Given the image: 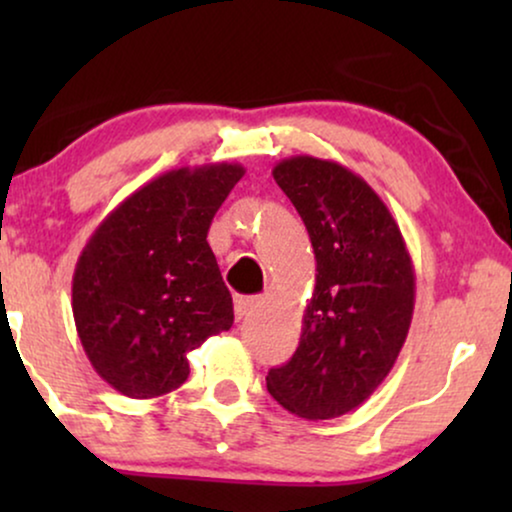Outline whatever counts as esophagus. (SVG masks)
<instances>
[{
	"label": "esophagus",
	"instance_id": "34e87169",
	"mask_svg": "<svg viewBox=\"0 0 512 512\" xmlns=\"http://www.w3.org/2000/svg\"><path fill=\"white\" fill-rule=\"evenodd\" d=\"M256 305H258V300H256V298H249V296H237V298H235V319H237V321L247 319L249 314L256 310Z\"/></svg>",
	"mask_w": 512,
	"mask_h": 512
}]
</instances>
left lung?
I'll use <instances>...</instances> for the list:
<instances>
[{"mask_svg": "<svg viewBox=\"0 0 512 512\" xmlns=\"http://www.w3.org/2000/svg\"><path fill=\"white\" fill-rule=\"evenodd\" d=\"M317 258L296 354L265 382L303 419L347 415L384 382L408 338L415 268L380 195L335 160L291 156L272 170Z\"/></svg>", "mask_w": 512, "mask_h": 512, "instance_id": "1", "label": "left lung"}]
</instances>
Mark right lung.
Returning a JSON list of instances; mask_svg holds the SVG:
<instances>
[{
    "label": "right lung",
    "instance_id": "right-lung-1",
    "mask_svg": "<svg viewBox=\"0 0 512 512\" xmlns=\"http://www.w3.org/2000/svg\"><path fill=\"white\" fill-rule=\"evenodd\" d=\"M237 163L179 167L128 195L76 261L72 312L95 373L130 398L186 382V354L233 326V298L207 242Z\"/></svg>",
    "mask_w": 512,
    "mask_h": 512
}]
</instances>
